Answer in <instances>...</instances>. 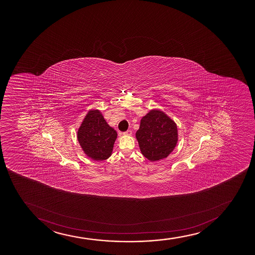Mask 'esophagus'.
Masks as SVG:
<instances>
[{"label": "esophagus", "instance_id": "34e87169", "mask_svg": "<svg viewBox=\"0 0 255 255\" xmlns=\"http://www.w3.org/2000/svg\"><path fill=\"white\" fill-rule=\"evenodd\" d=\"M123 135H126V136H131L132 135V130H128L126 132H123Z\"/></svg>", "mask_w": 255, "mask_h": 255}]
</instances>
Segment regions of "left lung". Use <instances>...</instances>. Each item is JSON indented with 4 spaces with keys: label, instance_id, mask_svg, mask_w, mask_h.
Masks as SVG:
<instances>
[{
    "label": "left lung",
    "instance_id": "1",
    "mask_svg": "<svg viewBox=\"0 0 255 255\" xmlns=\"http://www.w3.org/2000/svg\"><path fill=\"white\" fill-rule=\"evenodd\" d=\"M136 138L144 157L160 161L167 157L178 143L177 124L165 112L153 109L141 118Z\"/></svg>",
    "mask_w": 255,
    "mask_h": 255
}]
</instances>
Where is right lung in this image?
<instances>
[{
	"mask_svg": "<svg viewBox=\"0 0 255 255\" xmlns=\"http://www.w3.org/2000/svg\"><path fill=\"white\" fill-rule=\"evenodd\" d=\"M117 132L106 123L100 110L88 111L77 131V140L83 152L94 161L112 155Z\"/></svg>",
	"mask_w": 255,
	"mask_h": 255,
	"instance_id": "right-lung-1",
	"label": "right lung"
}]
</instances>
